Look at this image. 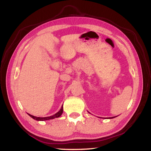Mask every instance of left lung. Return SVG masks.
Returning a JSON list of instances; mask_svg holds the SVG:
<instances>
[{"label":"left lung","instance_id":"1","mask_svg":"<svg viewBox=\"0 0 151 151\" xmlns=\"http://www.w3.org/2000/svg\"><path fill=\"white\" fill-rule=\"evenodd\" d=\"M116 117V116H115ZM112 118H114V117H109V118H107V119H112Z\"/></svg>","mask_w":151,"mask_h":151}]
</instances>
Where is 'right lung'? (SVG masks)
Returning <instances> with one entry per match:
<instances>
[{"mask_svg": "<svg viewBox=\"0 0 151 151\" xmlns=\"http://www.w3.org/2000/svg\"><path fill=\"white\" fill-rule=\"evenodd\" d=\"M63 113V105L62 108H61V109L59 111H58L56 114H55L53 115H51V116H49V117H36V116H34V115H30L29 114H28V115H30V116L33 118L34 119L36 120V121H47V120H50V119H54V118H58L60 117L61 115H62Z\"/></svg>", "mask_w": 151, "mask_h": 151, "instance_id": "obj_1", "label": "right lung"}]
</instances>
